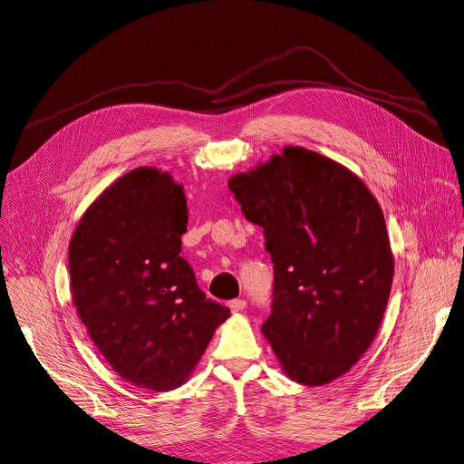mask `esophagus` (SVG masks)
<instances>
[{
	"instance_id": "34e87169",
	"label": "esophagus",
	"mask_w": 464,
	"mask_h": 464,
	"mask_svg": "<svg viewBox=\"0 0 464 464\" xmlns=\"http://www.w3.org/2000/svg\"><path fill=\"white\" fill-rule=\"evenodd\" d=\"M245 304H246V303H245L243 299H234V301L228 303V308H230L232 312H241V310L245 308Z\"/></svg>"
}]
</instances>
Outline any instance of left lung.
I'll return each mask as SVG.
<instances>
[{
	"mask_svg": "<svg viewBox=\"0 0 464 464\" xmlns=\"http://www.w3.org/2000/svg\"><path fill=\"white\" fill-rule=\"evenodd\" d=\"M228 188L264 228L275 264L262 333L282 372L306 386L342 377L372 345L394 276L377 198L347 167L303 147L234 174Z\"/></svg>",
	"mask_w": 464,
	"mask_h": 464,
	"instance_id": "1",
	"label": "left lung"
}]
</instances>
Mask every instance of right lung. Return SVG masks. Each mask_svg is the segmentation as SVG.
Returning <instances> with one entry per match:
<instances>
[{"instance_id":"1","label":"right lung","mask_w":464,"mask_h":464,"mask_svg":"<svg viewBox=\"0 0 464 464\" xmlns=\"http://www.w3.org/2000/svg\"><path fill=\"white\" fill-rule=\"evenodd\" d=\"M184 188L137 167L85 209L68 245L78 317L108 364L137 388L182 386L230 310L206 299L180 256Z\"/></svg>"}]
</instances>
